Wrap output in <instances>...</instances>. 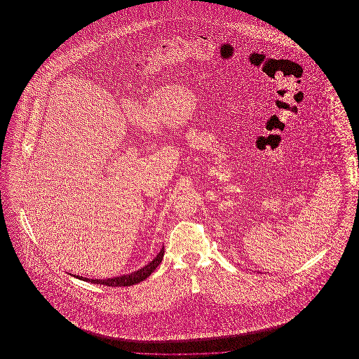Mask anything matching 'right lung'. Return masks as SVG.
Masks as SVG:
<instances>
[{
  "mask_svg": "<svg viewBox=\"0 0 359 359\" xmlns=\"http://www.w3.org/2000/svg\"><path fill=\"white\" fill-rule=\"evenodd\" d=\"M164 257V248H161L160 253L157 256L154 257V259L147 264L145 266H142L141 269H138L136 272L130 274H123V276H118V277H113V278H106V280H98V278H86L82 276H75L76 278L79 280H83V281H88V283H94V284H101V285H106V287H130V285H135L138 284L141 281H144L147 277H149L151 274L154 273V269L160 265L161 259Z\"/></svg>",
  "mask_w": 359,
  "mask_h": 359,
  "instance_id": "obj_1",
  "label": "right lung"
}]
</instances>
